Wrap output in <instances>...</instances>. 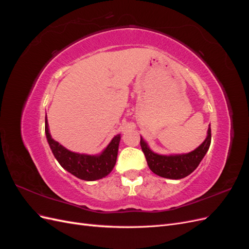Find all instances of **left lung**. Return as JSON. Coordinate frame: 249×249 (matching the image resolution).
I'll return each instance as SVG.
<instances>
[{"instance_id": "8db88e82", "label": "left lung", "mask_w": 249, "mask_h": 249, "mask_svg": "<svg viewBox=\"0 0 249 249\" xmlns=\"http://www.w3.org/2000/svg\"><path fill=\"white\" fill-rule=\"evenodd\" d=\"M211 137L210 126L206 140L196 149L189 154L177 156H161L153 153L142 138L140 139V145L150 170L162 178L179 179L189 176L196 169L210 147Z\"/></svg>"}]
</instances>
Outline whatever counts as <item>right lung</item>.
<instances>
[{
	"mask_svg": "<svg viewBox=\"0 0 249 249\" xmlns=\"http://www.w3.org/2000/svg\"><path fill=\"white\" fill-rule=\"evenodd\" d=\"M46 135L53 154L59 164L74 177L95 180L108 176L115 166L120 136L117 135L100 156H88L70 152L51 137L46 117Z\"/></svg>",
	"mask_w": 249,
	"mask_h": 249,
	"instance_id": "obj_1",
	"label": "right lung"
}]
</instances>
